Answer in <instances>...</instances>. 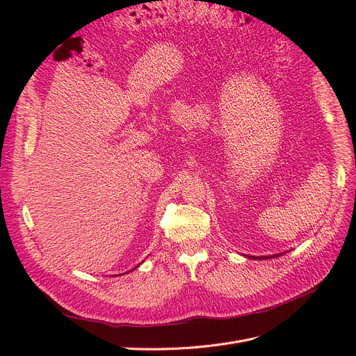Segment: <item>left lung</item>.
Instances as JSON below:
<instances>
[{"label":"left lung","instance_id":"1","mask_svg":"<svg viewBox=\"0 0 356 356\" xmlns=\"http://www.w3.org/2000/svg\"><path fill=\"white\" fill-rule=\"evenodd\" d=\"M286 252H289V251H286ZM286 252L273 254V255H264V257H248V258H251V259H270V258H277V257H282V255H283V254H286Z\"/></svg>","mask_w":356,"mask_h":356}]
</instances>
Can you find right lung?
<instances>
[{"instance_id": "right-lung-1", "label": "right lung", "mask_w": 356, "mask_h": 356, "mask_svg": "<svg viewBox=\"0 0 356 356\" xmlns=\"http://www.w3.org/2000/svg\"><path fill=\"white\" fill-rule=\"evenodd\" d=\"M138 266H140V264H138ZM138 266H137V267H138ZM137 267H136V268H137ZM131 271H133V270H131Z\"/></svg>"}]
</instances>
